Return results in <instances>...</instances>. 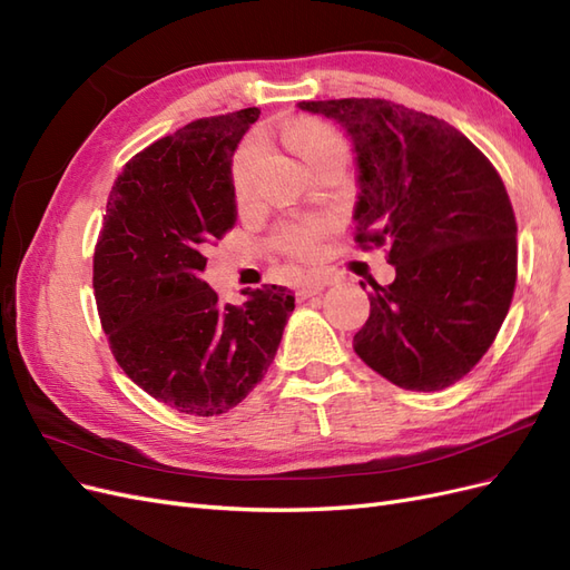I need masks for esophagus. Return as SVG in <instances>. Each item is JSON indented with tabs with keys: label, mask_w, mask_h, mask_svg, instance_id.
Masks as SVG:
<instances>
[{
	"label": "esophagus",
	"mask_w": 570,
	"mask_h": 570,
	"mask_svg": "<svg viewBox=\"0 0 570 570\" xmlns=\"http://www.w3.org/2000/svg\"><path fill=\"white\" fill-rule=\"evenodd\" d=\"M327 285H333V278H327V275H308V278L299 285L297 295L299 297H314L318 292H323Z\"/></svg>",
	"instance_id": "1"
}]
</instances>
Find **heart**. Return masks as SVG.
<instances>
[{"label":"heart","instance_id":"b5f03b06","mask_svg":"<svg viewBox=\"0 0 570 570\" xmlns=\"http://www.w3.org/2000/svg\"><path fill=\"white\" fill-rule=\"evenodd\" d=\"M283 140L292 151L297 154L308 170H312L316 164H321L323 159L333 157L337 151H347L342 137L333 128L316 124V120H299V124L285 128ZM256 159H258V142L254 140H249L247 145H243V149L237 151L235 164H233V185L239 197L247 195V189L252 185ZM323 235H325L323 223H316V220L292 223V226H285L278 230V235H275V245L292 256L308 258L316 254Z\"/></svg>","mask_w":570,"mask_h":570}]
</instances>
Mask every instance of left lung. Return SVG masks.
I'll list each match as a JSON object with an SVG mask.
<instances>
[{
	"label": "left lung",
	"mask_w": 570,
	"mask_h": 570,
	"mask_svg": "<svg viewBox=\"0 0 570 570\" xmlns=\"http://www.w3.org/2000/svg\"><path fill=\"white\" fill-rule=\"evenodd\" d=\"M297 107L347 132L356 243L385 245L396 273L371 283L354 352L396 387L454 385L490 350L513 297L515 218L502 178L469 137L423 111L356 97Z\"/></svg>",
	"instance_id": "obj_1"
}]
</instances>
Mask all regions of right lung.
<instances>
[{"label": "right lung", "mask_w": 570, "mask_h": 570, "mask_svg": "<svg viewBox=\"0 0 570 570\" xmlns=\"http://www.w3.org/2000/svg\"><path fill=\"white\" fill-rule=\"evenodd\" d=\"M258 109L199 118L124 166L95 249V299L118 366L187 416H218L262 383L295 297L243 289L220 304L206 245L235 226L233 154Z\"/></svg>", "instance_id": "add662e5"}]
</instances>
